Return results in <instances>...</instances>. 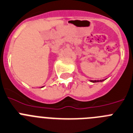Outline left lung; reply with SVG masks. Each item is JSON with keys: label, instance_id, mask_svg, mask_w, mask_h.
I'll return each instance as SVG.
<instances>
[{"label": "left lung", "instance_id": "1", "mask_svg": "<svg viewBox=\"0 0 133 133\" xmlns=\"http://www.w3.org/2000/svg\"><path fill=\"white\" fill-rule=\"evenodd\" d=\"M104 81V79H100V80H90V82H102Z\"/></svg>", "mask_w": 133, "mask_h": 133}]
</instances>
